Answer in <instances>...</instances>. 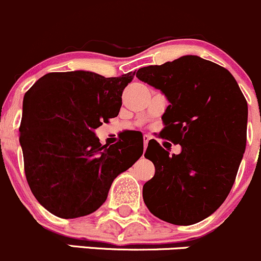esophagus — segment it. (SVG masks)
Segmentation results:
<instances>
[{
  "mask_svg": "<svg viewBox=\"0 0 261 261\" xmlns=\"http://www.w3.org/2000/svg\"><path fill=\"white\" fill-rule=\"evenodd\" d=\"M150 137L149 136H143V144H144V148H147V146H148V142H149Z\"/></svg>",
  "mask_w": 261,
  "mask_h": 261,
  "instance_id": "esophagus-1",
  "label": "esophagus"
}]
</instances>
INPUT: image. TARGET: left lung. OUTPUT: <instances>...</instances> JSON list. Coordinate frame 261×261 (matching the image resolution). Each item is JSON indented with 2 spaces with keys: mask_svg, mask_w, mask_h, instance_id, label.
<instances>
[{
  "mask_svg": "<svg viewBox=\"0 0 261 261\" xmlns=\"http://www.w3.org/2000/svg\"><path fill=\"white\" fill-rule=\"evenodd\" d=\"M136 76L168 99L163 136L182 148L171 155L149 141L144 157L155 173L143 186L144 203L170 224L202 221L235 182L246 147L245 96L229 70L195 55L146 66Z\"/></svg>",
  "mask_w": 261,
  "mask_h": 261,
  "instance_id": "obj_1",
  "label": "left lung"
}]
</instances>
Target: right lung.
Wrapping results in <instances>:
<instances>
[{"label":"right lung","mask_w":261,"mask_h":261,"mask_svg":"<svg viewBox=\"0 0 261 261\" xmlns=\"http://www.w3.org/2000/svg\"><path fill=\"white\" fill-rule=\"evenodd\" d=\"M134 72L104 77L91 71L49 72L23 96L20 144L36 200L55 216L96 211L118 174L143 154V142L101 144L96 128L117 117Z\"/></svg>","instance_id":"obj_1"}]
</instances>
